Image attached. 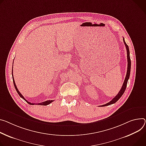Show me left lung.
<instances>
[{"label": "left lung", "instance_id": "8db88e82", "mask_svg": "<svg viewBox=\"0 0 146 146\" xmlns=\"http://www.w3.org/2000/svg\"><path fill=\"white\" fill-rule=\"evenodd\" d=\"M123 42H124V44H125V45L126 46V50H127V73H126V76L125 79V80H124L123 86H122L121 90L119 91V92H118V94L110 102H109L108 103L106 104L105 105H101V107H105V106H108V105H111V104H113L115 103L117 101H118V100L119 98H120L122 96V95L123 94L124 92H125V91L126 90V86H127V81H128L129 78V77H130V68H131V60H130V52H129V46L126 44V42L125 41L124 38H123Z\"/></svg>", "mask_w": 146, "mask_h": 146}]
</instances>
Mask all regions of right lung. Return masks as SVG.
Here are the masks:
<instances>
[{
  "instance_id": "obj_1",
  "label": "right lung",
  "mask_w": 146,
  "mask_h": 146,
  "mask_svg": "<svg viewBox=\"0 0 146 146\" xmlns=\"http://www.w3.org/2000/svg\"><path fill=\"white\" fill-rule=\"evenodd\" d=\"M13 70V69H12ZM12 77H13V84H14V86H15V87L17 92V93L19 94V96L22 98L23 100H24L26 102H27L28 104H30V105H49V104H50L51 102H52L53 101H54V100H48V101H44V102H41V103H38V104H35V103H31L30 102H29L27 100H26L25 98L22 96V94L20 93V92H19V90L17 89V87H16V83H15V80H14V77H13V71H12Z\"/></svg>"
}]
</instances>
